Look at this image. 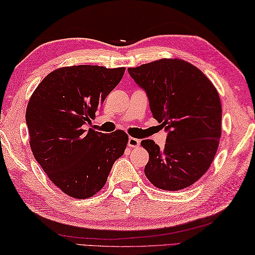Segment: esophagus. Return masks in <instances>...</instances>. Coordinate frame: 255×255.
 <instances>
[{
	"label": "esophagus",
	"instance_id": "esophagus-1",
	"mask_svg": "<svg viewBox=\"0 0 255 255\" xmlns=\"http://www.w3.org/2000/svg\"><path fill=\"white\" fill-rule=\"evenodd\" d=\"M128 145L130 148L140 147V140L139 139H135V137L130 136V137H128Z\"/></svg>",
	"mask_w": 255,
	"mask_h": 255
}]
</instances>
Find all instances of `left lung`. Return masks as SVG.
<instances>
[{"label": "left lung", "mask_w": 255, "mask_h": 255, "mask_svg": "<svg viewBox=\"0 0 255 255\" xmlns=\"http://www.w3.org/2000/svg\"><path fill=\"white\" fill-rule=\"evenodd\" d=\"M128 73L147 93L153 119L168 132L164 149L152 140L141 141L149 152L145 176L161 190L185 189L206 174L218 149V91L201 70L179 58H161Z\"/></svg>", "instance_id": "1"}]
</instances>
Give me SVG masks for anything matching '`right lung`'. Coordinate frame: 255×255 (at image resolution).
<instances>
[{
    "label": "right lung",
    "instance_id": "1",
    "mask_svg": "<svg viewBox=\"0 0 255 255\" xmlns=\"http://www.w3.org/2000/svg\"><path fill=\"white\" fill-rule=\"evenodd\" d=\"M125 68L64 66L47 74L29 99L26 122L33 157L65 194L87 199L103 189L128 136L85 125L119 85Z\"/></svg>",
    "mask_w": 255,
    "mask_h": 255
}]
</instances>
